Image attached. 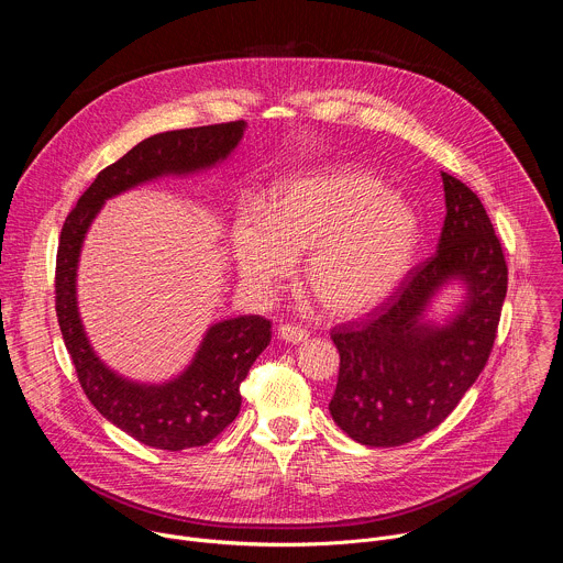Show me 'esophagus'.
<instances>
[{
    "label": "esophagus",
    "mask_w": 563,
    "mask_h": 563,
    "mask_svg": "<svg viewBox=\"0 0 563 563\" xmlns=\"http://www.w3.org/2000/svg\"><path fill=\"white\" fill-rule=\"evenodd\" d=\"M278 336L285 341V343H300L307 339V332L298 325H280L278 328Z\"/></svg>",
    "instance_id": "esophagus-1"
}]
</instances>
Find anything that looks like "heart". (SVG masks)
<instances>
[{
    "label": "heart",
    "mask_w": 563,
    "mask_h": 563,
    "mask_svg": "<svg viewBox=\"0 0 563 563\" xmlns=\"http://www.w3.org/2000/svg\"><path fill=\"white\" fill-rule=\"evenodd\" d=\"M419 240L412 207L354 169L291 178L272 209L250 202L233 222V256L245 287L269 296L305 254V285L334 316L383 302L410 269Z\"/></svg>",
    "instance_id": "b5f03b06"
}]
</instances>
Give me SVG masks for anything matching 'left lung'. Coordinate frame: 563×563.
<instances>
[{
	"label": "left lung",
	"instance_id": "8db88e82",
	"mask_svg": "<svg viewBox=\"0 0 563 563\" xmlns=\"http://www.w3.org/2000/svg\"><path fill=\"white\" fill-rule=\"evenodd\" d=\"M445 220L437 254L417 265L367 318L336 325L339 383L330 400L336 426L369 448L410 443L445 421L493 352L508 291L501 240L478 196L441 174ZM450 279L468 296L445 327L424 309Z\"/></svg>",
	"mask_w": 563,
	"mask_h": 563
}]
</instances>
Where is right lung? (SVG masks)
I'll use <instances>...</instances> for the list:
<instances>
[{
	"mask_svg": "<svg viewBox=\"0 0 563 563\" xmlns=\"http://www.w3.org/2000/svg\"><path fill=\"white\" fill-rule=\"evenodd\" d=\"M245 122L157 133L102 169L64 220L55 263V311L75 374L96 410L135 441L187 450L213 441L240 412V383L272 341L263 316H238L209 328L196 358L165 385H140L111 372L89 345L77 311L75 276L85 235L104 200L159 176L213 167L238 146Z\"/></svg>",
	"mask_w": 563,
	"mask_h": 563,
	"instance_id": "1",
	"label": "right lung"
}]
</instances>
